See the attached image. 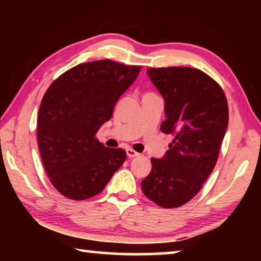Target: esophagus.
Masks as SVG:
<instances>
[{"label": "esophagus", "instance_id": "esophagus-1", "mask_svg": "<svg viewBox=\"0 0 261 261\" xmlns=\"http://www.w3.org/2000/svg\"><path fill=\"white\" fill-rule=\"evenodd\" d=\"M126 155L129 158H135V156H138L139 153H137L135 149H132V148H127L126 149Z\"/></svg>", "mask_w": 261, "mask_h": 261}]
</instances>
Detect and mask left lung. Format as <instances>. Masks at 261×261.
I'll return each mask as SVG.
<instances>
[{
	"label": "left lung",
	"instance_id": "8db88e82",
	"mask_svg": "<svg viewBox=\"0 0 261 261\" xmlns=\"http://www.w3.org/2000/svg\"><path fill=\"white\" fill-rule=\"evenodd\" d=\"M147 73L166 101L161 131L174 139L165 156L151 159L141 189L154 204L176 208L200 191L214 169L228 126V101L222 87L201 70L149 68Z\"/></svg>",
	"mask_w": 261,
	"mask_h": 261
}]
</instances>
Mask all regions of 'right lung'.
I'll use <instances>...</instances> for the list:
<instances>
[{
	"mask_svg": "<svg viewBox=\"0 0 261 261\" xmlns=\"http://www.w3.org/2000/svg\"><path fill=\"white\" fill-rule=\"evenodd\" d=\"M140 69L112 60L87 62L48 87L38 114V146L48 177L62 196L72 200L96 196L124 163V149L103 146L95 135Z\"/></svg>",
	"mask_w": 261,
	"mask_h": 261,
	"instance_id": "right-lung-1",
	"label": "right lung"
}]
</instances>
